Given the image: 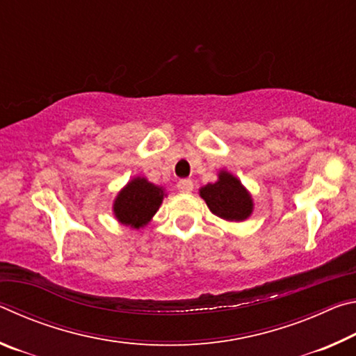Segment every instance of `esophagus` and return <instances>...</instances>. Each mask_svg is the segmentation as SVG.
<instances>
[{"instance_id": "1", "label": "esophagus", "mask_w": 356, "mask_h": 356, "mask_svg": "<svg viewBox=\"0 0 356 356\" xmlns=\"http://www.w3.org/2000/svg\"><path fill=\"white\" fill-rule=\"evenodd\" d=\"M177 188L182 193H191L193 191V182L190 179H182L177 182Z\"/></svg>"}]
</instances>
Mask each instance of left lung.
Here are the masks:
<instances>
[{
	"label": "left lung",
	"instance_id": "obj_1",
	"mask_svg": "<svg viewBox=\"0 0 356 356\" xmlns=\"http://www.w3.org/2000/svg\"><path fill=\"white\" fill-rule=\"evenodd\" d=\"M201 197L212 213L227 221H242L248 218L252 210L251 196L243 185L226 171L220 172L218 182L201 188Z\"/></svg>",
	"mask_w": 356,
	"mask_h": 356
}]
</instances>
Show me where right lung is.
Here are the masks:
<instances>
[{
    "mask_svg": "<svg viewBox=\"0 0 356 356\" xmlns=\"http://www.w3.org/2000/svg\"><path fill=\"white\" fill-rule=\"evenodd\" d=\"M163 201V190L136 177L119 193L114 201L116 218L131 227H141L152 218Z\"/></svg>",
    "mask_w": 356,
    "mask_h": 356,
    "instance_id": "1",
    "label": "right lung"
}]
</instances>
